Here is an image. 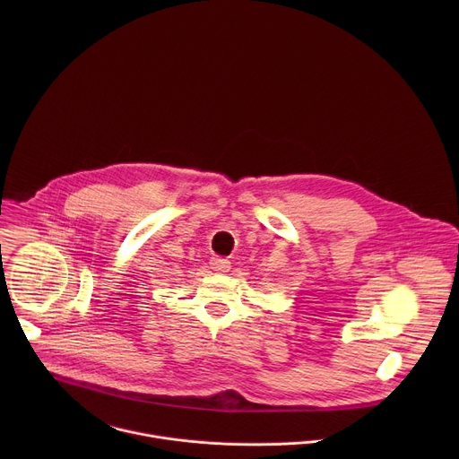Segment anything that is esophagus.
<instances>
[{
    "label": "esophagus",
    "mask_w": 459,
    "mask_h": 459,
    "mask_svg": "<svg viewBox=\"0 0 459 459\" xmlns=\"http://www.w3.org/2000/svg\"><path fill=\"white\" fill-rule=\"evenodd\" d=\"M210 266H212L215 272H228V270H230V262H228L226 258L215 256V258L210 260Z\"/></svg>",
    "instance_id": "obj_1"
}]
</instances>
